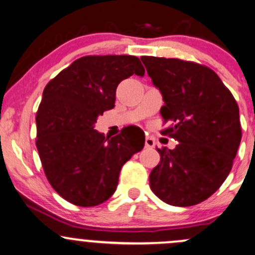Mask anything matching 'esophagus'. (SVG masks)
Instances as JSON below:
<instances>
[{
    "label": "esophagus",
    "mask_w": 255,
    "mask_h": 255,
    "mask_svg": "<svg viewBox=\"0 0 255 255\" xmlns=\"http://www.w3.org/2000/svg\"><path fill=\"white\" fill-rule=\"evenodd\" d=\"M144 147H146V148H154L155 141L150 137V136H146V139H144Z\"/></svg>",
    "instance_id": "34e87169"
}]
</instances>
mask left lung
I'll return each instance as SVG.
<instances>
[{
	"label": "left lung",
	"mask_w": 255,
	"mask_h": 255,
	"mask_svg": "<svg viewBox=\"0 0 255 255\" xmlns=\"http://www.w3.org/2000/svg\"><path fill=\"white\" fill-rule=\"evenodd\" d=\"M141 61L163 96V123H171L161 133L179 142L174 149L157 148L150 190L175 207L201 203L223 185L236 157L242 137L236 100L205 65L164 57Z\"/></svg>",
	"instance_id": "left-lung-1"
}]
</instances>
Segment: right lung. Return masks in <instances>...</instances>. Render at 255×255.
Listing matches in <instances>:
<instances>
[{
  "instance_id": "right-lung-1",
  "label": "right lung",
  "mask_w": 255,
  "mask_h": 255,
  "mask_svg": "<svg viewBox=\"0 0 255 255\" xmlns=\"http://www.w3.org/2000/svg\"><path fill=\"white\" fill-rule=\"evenodd\" d=\"M144 75L135 56H85L46 85L36 113V147L48 182L79 207H95L117 190L123 165L143 148L128 133L105 137L95 130L98 116L116 102L118 85Z\"/></svg>"
}]
</instances>
